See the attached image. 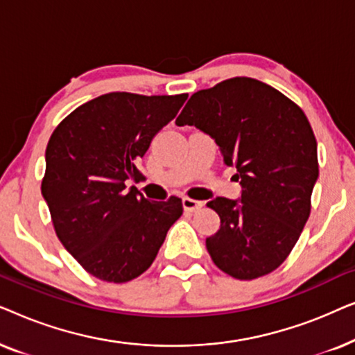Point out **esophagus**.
I'll list each match as a JSON object with an SVG mask.
<instances>
[{"label":"esophagus","mask_w":355,"mask_h":355,"mask_svg":"<svg viewBox=\"0 0 355 355\" xmlns=\"http://www.w3.org/2000/svg\"><path fill=\"white\" fill-rule=\"evenodd\" d=\"M182 205H184V210L186 211H197L200 210L203 203L198 202V200H193V198H189V197H184L182 198Z\"/></svg>","instance_id":"esophagus-1"}]
</instances>
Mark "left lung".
Listing matches in <instances>:
<instances>
[{"label":"left lung","instance_id":"8db88e82","mask_svg":"<svg viewBox=\"0 0 355 355\" xmlns=\"http://www.w3.org/2000/svg\"><path fill=\"white\" fill-rule=\"evenodd\" d=\"M176 124L211 135L242 184L241 202L207 203L221 220L207 239L213 263L245 281L275 271L309 220L318 178L317 139L302 108L268 84L232 77L196 92Z\"/></svg>","mask_w":355,"mask_h":355}]
</instances>
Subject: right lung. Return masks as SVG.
<instances>
[{
  "mask_svg": "<svg viewBox=\"0 0 355 355\" xmlns=\"http://www.w3.org/2000/svg\"><path fill=\"white\" fill-rule=\"evenodd\" d=\"M187 94L111 92L67 114L46 145L42 193L53 227L82 268L108 283H128L150 268L182 200L148 202L130 179L163 125L176 118Z\"/></svg>",
  "mask_w": 355,
  "mask_h": 355,
  "instance_id": "obj_1",
  "label": "right lung"
}]
</instances>
